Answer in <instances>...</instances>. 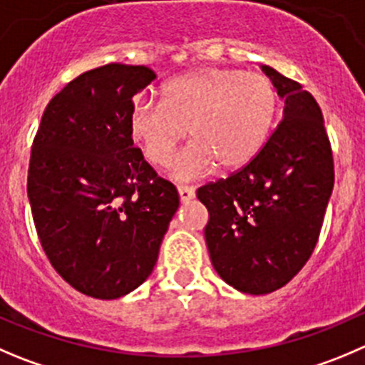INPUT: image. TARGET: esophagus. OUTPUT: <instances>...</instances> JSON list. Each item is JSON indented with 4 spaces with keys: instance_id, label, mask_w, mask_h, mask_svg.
<instances>
[{
    "instance_id": "obj_1",
    "label": "esophagus",
    "mask_w": 365,
    "mask_h": 365,
    "mask_svg": "<svg viewBox=\"0 0 365 365\" xmlns=\"http://www.w3.org/2000/svg\"><path fill=\"white\" fill-rule=\"evenodd\" d=\"M177 192H179L180 202H190L192 199H195V190L192 186H179Z\"/></svg>"
}]
</instances>
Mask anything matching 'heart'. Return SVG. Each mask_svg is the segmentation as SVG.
<instances>
[{
	"label": "heart",
	"mask_w": 365,
	"mask_h": 365,
	"mask_svg": "<svg viewBox=\"0 0 365 365\" xmlns=\"http://www.w3.org/2000/svg\"><path fill=\"white\" fill-rule=\"evenodd\" d=\"M277 109V91L265 75L202 68L170 81L163 102L136 100L128 128L155 166L170 165L188 128L193 141L172 172L177 179H192L215 165L225 172L247 166L265 147Z\"/></svg>",
	"instance_id": "b5f03b06"
}]
</instances>
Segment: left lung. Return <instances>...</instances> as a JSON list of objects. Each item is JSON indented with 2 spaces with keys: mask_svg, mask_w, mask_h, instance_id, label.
I'll list each match as a JSON object with an SVG mask.
<instances>
[{
  "mask_svg": "<svg viewBox=\"0 0 365 365\" xmlns=\"http://www.w3.org/2000/svg\"><path fill=\"white\" fill-rule=\"evenodd\" d=\"M262 69L284 98L283 120L247 166L197 190L210 213L204 237L215 270L252 296L281 289L303 269L335 180L319 103L299 82Z\"/></svg>",
  "mask_w": 365,
  "mask_h": 365,
  "instance_id": "1",
  "label": "left lung"
}]
</instances>
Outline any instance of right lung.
Here are the masks:
<instances>
[{
    "label": "right lung",
    "instance_id": "1",
    "mask_svg": "<svg viewBox=\"0 0 365 365\" xmlns=\"http://www.w3.org/2000/svg\"><path fill=\"white\" fill-rule=\"evenodd\" d=\"M155 73L120 62L73 78L46 106L34 138L29 199L48 259L73 289L118 299L154 270L179 207L128 128L133 96Z\"/></svg>",
    "mask_w": 365,
    "mask_h": 365
}]
</instances>
